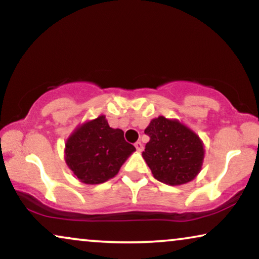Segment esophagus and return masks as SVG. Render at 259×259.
<instances>
[{
    "mask_svg": "<svg viewBox=\"0 0 259 259\" xmlns=\"http://www.w3.org/2000/svg\"><path fill=\"white\" fill-rule=\"evenodd\" d=\"M134 146H136V148H137V151H139V152H141L144 150V146H143V144L140 143V141H137L136 144H134Z\"/></svg>",
    "mask_w": 259,
    "mask_h": 259,
    "instance_id": "esophagus-1",
    "label": "esophagus"
}]
</instances>
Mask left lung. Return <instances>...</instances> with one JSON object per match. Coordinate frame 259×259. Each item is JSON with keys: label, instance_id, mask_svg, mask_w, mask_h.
Returning a JSON list of instances; mask_svg holds the SVG:
<instances>
[{"label": "left lung", "instance_id": "1", "mask_svg": "<svg viewBox=\"0 0 259 259\" xmlns=\"http://www.w3.org/2000/svg\"><path fill=\"white\" fill-rule=\"evenodd\" d=\"M145 133L150 141L143 158L159 182L183 185L196 178L204 160V145L193 131L178 120L158 116L152 120Z\"/></svg>", "mask_w": 259, "mask_h": 259}]
</instances>
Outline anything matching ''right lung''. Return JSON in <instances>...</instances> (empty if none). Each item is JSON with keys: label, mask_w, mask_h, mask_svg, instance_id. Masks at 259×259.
<instances>
[{"label": "right lung", "mask_w": 259, "mask_h": 259, "mask_svg": "<svg viewBox=\"0 0 259 259\" xmlns=\"http://www.w3.org/2000/svg\"><path fill=\"white\" fill-rule=\"evenodd\" d=\"M136 147L123 131L109 127L105 115L77 126L66 143L65 160L81 183L97 185L118 175Z\"/></svg>", "instance_id": "right-lung-1"}]
</instances>
